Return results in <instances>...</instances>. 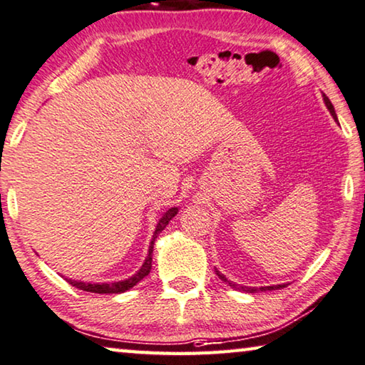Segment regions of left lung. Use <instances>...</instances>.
<instances>
[{"instance_id":"1","label":"left lung","mask_w":365,"mask_h":365,"mask_svg":"<svg viewBox=\"0 0 365 365\" xmlns=\"http://www.w3.org/2000/svg\"><path fill=\"white\" fill-rule=\"evenodd\" d=\"M323 101H325V103H327V107H328V110H329V113H331L333 115V118L334 120H338L336 118V112H334V107H333V103L331 102H329V99H328V97L325 96V94H323ZM216 274L219 276V277H221V279L222 281H225V282H229L227 279H225V276L224 274H221V273H219V271L216 269ZM229 284L230 286H232V287H235V289H239V291H245V292H255L257 291V289H252V287H244V286H237V284H234V282H229ZM284 286H287V284H281V286H268V287H259V289H262V291H271V289H281V287H284Z\"/></svg>"}]
</instances>
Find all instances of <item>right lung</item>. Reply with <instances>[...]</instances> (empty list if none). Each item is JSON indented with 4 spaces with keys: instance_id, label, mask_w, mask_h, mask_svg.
I'll return each mask as SVG.
<instances>
[{
    "instance_id": "right-lung-1",
    "label": "right lung",
    "mask_w": 365,
    "mask_h": 365,
    "mask_svg": "<svg viewBox=\"0 0 365 365\" xmlns=\"http://www.w3.org/2000/svg\"><path fill=\"white\" fill-rule=\"evenodd\" d=\"M177 207H172V210L167 211L164 216L160 217V221L158 224V227H155V232L153 237V242H151V247H149V253H148V258L144 264L141 266V269L138 271V273L130 277V279L126 281H120V282H110V284H91V282H79V281H73V279H66L69 284L81 289V291H86V292H96V294H120V292H125L131 289L133 286H136L138 282H140L144 276L149 274V271H151V266H153V247H154V242L158 239V235L162 232V230L165 229V225L170 222V219L175 216L177 214Z\"/></svg>"
}]
</instances>
